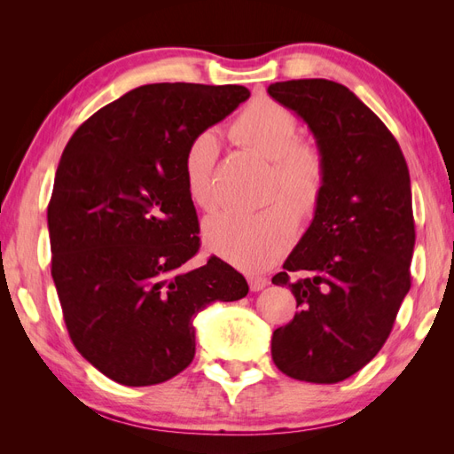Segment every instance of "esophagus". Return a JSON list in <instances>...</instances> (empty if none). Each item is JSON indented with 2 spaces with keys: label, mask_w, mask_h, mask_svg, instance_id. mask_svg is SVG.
Instances as JSON below:
<instances>
[{
  "label": "esophagus",
  "mask_w": 454,
  "mask_h": 454,
  "mask_svg": "<svg viewBox=\"0 0 454 454\" xmlns=\"http://www.w3.org/2000/svg\"><path fill=\"white\" fill-rule=\"evenodd\" d=\"M248 284H250V290L252 292H259V290H263V287L269 284V280L265 277H257V274H250Z\"/></svg>",
  "instance_id": "34e87169"
}]
</instances>
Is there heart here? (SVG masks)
<instances>
[{
  "label": "heart",
  "instance_id": "obj_1",
  "mask_svg": "<svg viewBox=\"0 0 454 454\" xmlns=\"http://www.w3.org/2000/svg\"><path fill=\"white\" fill-rule=\"evenodd\" d=\"M297 130L292 109L269 96L252 100L231 127L240 145L272 160L270 199L286 195L293 200L277 199L261 212H222L204 223L206 248L244 270L259 272L277 263L295 239L297 215L310 219L322 204L327 185L325 153L316 142L295 138ZM217 138L204 130L191 138L182 160L187 195L206 212L217 206Z\"/></svg>",
  "mask_w": 454,
  "mask_h": 454
}]
</instances>
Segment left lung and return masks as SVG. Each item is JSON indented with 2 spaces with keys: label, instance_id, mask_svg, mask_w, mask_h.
Segmentation results:
<instances>
[{
  "label": "left lung",
  "instance_id": "obj_1",
  "mask_svg": "<svg viewBox=\"0 0 454 454\" xmlns=\"http://www.w3.org/2000/svg\"><path fill=\"white\" fill-rule=\"evenodd\" d=\"M267 92L307 122L327 160L320 208L272 277L299 307L274 329L272 362L292 379L333 384L375 358L411 287L409 168L387 125L345 85L292 79Z\"/></svg>",
  "mask_w": 454,
  "mask_h": 454
}]
</instances>
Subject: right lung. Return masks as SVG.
<instances>
[{
    "instance_id": "obj_1",
    "label": "right lung",
    "mask_w": 454,
    "mask_h": 454,
    "mask_svg": "<svg viewBox=\"0 0 454 454\" xmlns=\"http://www.w3.org/2000/svg\"><path fill=\"white\" fill-rule=\"evenodd\" d=\"M250 98L240 85L155 83L104 106L67 142L47 208L67 333L125 387L176 377L195 358V316L248 284L200 248L182 160L193 136Z\"/></svg>"
}]
</instances>
